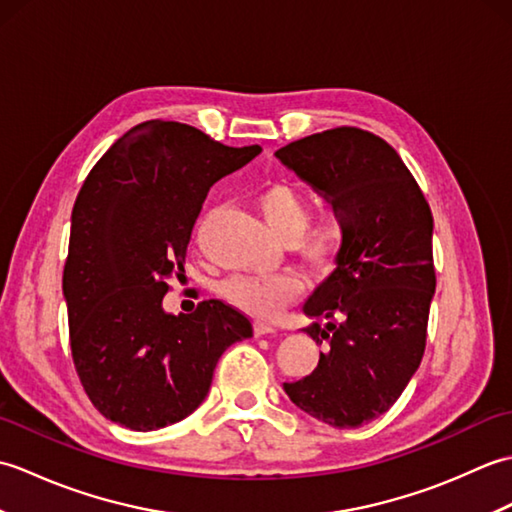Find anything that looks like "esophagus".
Wrapping results in <instances>:
<instances>
[{"label": "esophagus", "mask_w": 512, "mask_h": 512, "mask_svg": "<svg viewBox=\"0 0 512 512\" xmlns=\"http://www.w3.org/2000/svg\"><path fill=\"white\" fill-rule=\"evenodd\" d=\"M255 334H257V336H264V334H277V328H275L273 323L255 321Z\"/></svg>", "instance_id": "1"}]
</instances>
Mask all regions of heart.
<instances>
[{"mask_svg": "<svg viewBox=\"0 0 512 512\" xmlns=\"http://www.w3.org/2000/svg\"><path fill=\"white\" fill-rule=\"evenodd\" d=\"M257 206L273 231L292 242L295 253L310 268L330 273L345 253V228L336 217L310 220V204L301 189L290 182H270L257 193ZM301 281L295 275H235L222 286V295L235 308L270 319L295 301Z\"/></svg>", "mask_w": 512, "mask_h": 512, "instance_id": "obj_1", "label": "heart"}]
</instances>
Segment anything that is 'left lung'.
Masks as SVG:
<instances>
[{"mask_svg": "<svg viewBox=\"0 0 512 512\" xmlns=\"http://www.w3.org/2000/svg\"><path fill=\"white\" fill-rule=\"evenodd\" d=\"M275 156L332 202L347 239L339 266L303 306L328 321L306 332L330 350L284 389L325 424L361 427L400 398L427 345L436 292L429 202L396 149L365 129H325Z\"/></svg>", "mask_w": 512, "mask_h": 512, "instance_id": "obj_1", "label": "left lung"}]
</instances>
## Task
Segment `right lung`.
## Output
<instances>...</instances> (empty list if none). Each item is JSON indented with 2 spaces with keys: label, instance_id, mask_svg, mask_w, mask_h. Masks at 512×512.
Instances as JSON below:
<instances>
[{
  "label": "right lung",
  "instance_id": "1",
  "mask_svg": "<svg viewBox=\"0 0 512 512\" xmlns=\"http://www.w3.org/2000/svg\"><path fill=\"white\" fill-rule=\"evenodd\" d=\"M262 147H228L191 125L145 121L105 151L72 209L63 297L74 369L107 420L154 431L187 418L228 345L253 336L220 299L167 314L169 281L213 184Z\"/></svg>",
  "mask_w": 512,
  "mask_h": 512
}]
</instances>
